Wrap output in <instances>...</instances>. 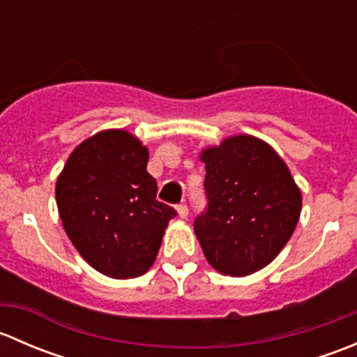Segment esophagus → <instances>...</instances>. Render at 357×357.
<instances>
[{"label": "esophagus", "mask_w": 357, "mask_h": 357, "mask_svg": "<svg viewBox=\"0 0 357 357\" xmlns=\"http://www.w3.org/2000/svg\"><path fill=\"white\" fill-rule=\"evenodd\" d=\"M176 211H178L179 218L185 219L186 215H188V205H186V204H179L178 207H176Z\"/></svg>", "instance_id": "esophagus-1"}]
</instances>
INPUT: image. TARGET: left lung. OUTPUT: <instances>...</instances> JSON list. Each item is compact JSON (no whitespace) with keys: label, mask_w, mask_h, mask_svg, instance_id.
I'll return each instance as SVG.
<instances>
[{"label":"left lung","mask_w":357,"mask_h":357,"mask_svg":"<svg viewBox=\"0 0 357 357\" xmlns=\"http://www.w3.org/2000/svg\"><path fill=\"white\" fill-rule=\"evenodd\" d=\"M207 205L193 222L208 264L222 275L247 276L287 245L302 197L278 153L248 135L202 153Z\"/></svg>","instance_id":"8db88e82"}]
</instances>
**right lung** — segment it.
Returning <instances> with one entry per match:
<instances>
[{
  "label": "right lung",
  "mask_w": 357,
  "mask_h": 357,
  "mask_svg": "<svg viewBox=\"0 0 357 357\" xmlns=\"http://www.w3.org/2000/svg\"><path fill=\"white\" fill-rule=\"evenodd\" d=\"M149 150L122 129L102 131L68 157L56 181V205L79 254L110 278L145 275L164 229L178 212L157 200L146 172Z\"/></svg>",
  "instance_id": "add662e5"
}]
</instances>
